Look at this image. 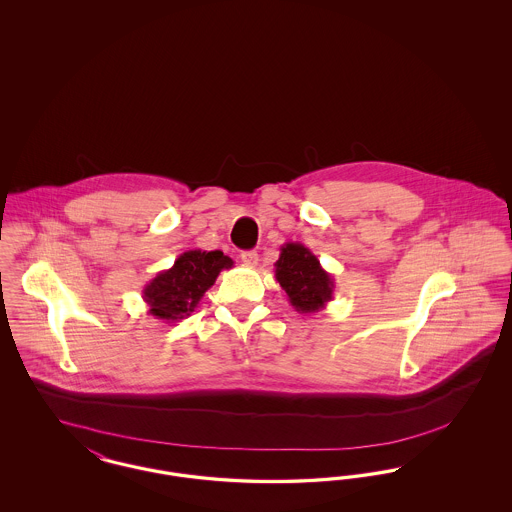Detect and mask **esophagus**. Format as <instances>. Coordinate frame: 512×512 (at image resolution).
<instances>
[{"label":"esophagus","instance_id":"1","mask_svg":"<svg viewBox=\"0 0 512 512\" xmlns=\"http://www.w3.org/2000/svg\"><path fill=\"white\" fill-rule=\"evenodd\" d=\"M242 261H244L247 267H255L257 261H259V255H257V251H244L242 253Z\"/></svg>","mask_w":512,"mask_h":512}]
</instances>
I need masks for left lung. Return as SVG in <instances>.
<instances>
[{"instance_id":"obj_1","label":"left lung","mask_w":512,"mask_h":512,"mask_svg":"<svg viewBox=\"0 0 512 512\" xmlns=\"http://www.w3.org/2000/svg\"><path fill=\"white\" fill-rule=\"evenodd\" d=\"M274 268L276 280L297 313H318L332 301L336 290L334 278L322 268L309 247L299 242L282 245Z\"/></svg>"}]
</instances>
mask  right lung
<instances>
[{"label": "right lung", "mask_w": 512, "mask_h": 512, "mask_svg": "<svg viewBox=\"0 0 512 512\" xmlns=\"http://www.w3.org/2000/svg\"><path fill=\"white\" fill-rule=\"evenodd\" d=\"M232 267L234 261L222 251L192 249L182 253L169 270H161L146 284L142 293L149 315L167 322L190 317L220 270Z\"/></svg>", "instance_id": "1"}]
</instances>
